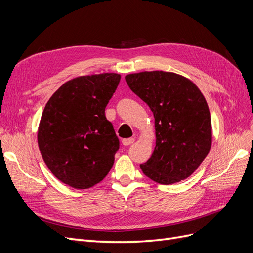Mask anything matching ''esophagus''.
<instances>
[{
    "mask_svg": "<svg viewBox=\"0 0 253 253\" xmlns=\"http://www.w3.org/2000/svg\"><path fill=\"white\" fill-rule=\"evenodd\" d=\"M134 142V138H126L122 140V144L124 145H129Z\"/></svg>",
    "mask_w": 253,
    "mask_h": 253,
    "instance_id": "34e87169",
    "label": "esophagus"
}]
</instances>
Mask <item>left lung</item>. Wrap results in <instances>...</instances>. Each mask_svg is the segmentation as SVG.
Instances as JSON below:
<instances>
[{"mask_svg":"<svg viewBox=\"0 0 253 253\" xmlns=\"http://www.w3.org/2000/svg\"><path fill=\"white\" fill-rule=\"evenodd\" d=\"M133 93L154 114L156 145L140 168L162 185L192 174L208 155L212 141L211 117L201 90L189 79L163 71L126 76Z\"/></svg>","mask_w":253,"mask_h":253,"instance_id":"left-lung-1","label":"left lung"}]
</instances>
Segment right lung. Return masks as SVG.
I'll list each match as a JSON object with an SVG mask.
<instances>
[{
  "label": "right lung",
  "mask_w": 253,
  "mask_h": 253,
  "mask_svg": "<svg viewBox=\"0 0 253 253\" xmlns=\"http://www.w3.org/2000/svg\"><path fill=\"white\" fill-rule=\"evenodd\" d=\"M119 81L113 73L82 76L64 83L45 105L38 144L65 185L90 188L112 169L119 139L104 112Z\"/></svg>",
  "instance_id": "obj_1"
}]
</instances>
